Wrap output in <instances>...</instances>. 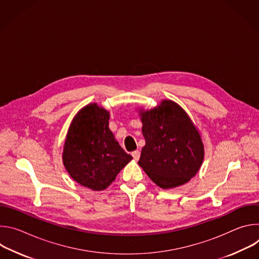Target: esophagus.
<instances>
[{
	"mask_svg": "<svg viewBox=\"0 0 259 259\" xmlns=\"http://www.w3.org/2000/svg\"><path fill=\"white\" fill-rule=\"evenodd\" d=\"M132 157H133V159H134L135 161H138L139 158H140V152H139V151L133 152V153H132Z\"/></svg>",
	"mask_w": 259,
	"mask_h": 259,
	"instance_id": "obj_1",
	"label": "esophagus"
}]
</instances>
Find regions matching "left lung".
Returning a JSON list of instances; mask_svg holds the SVG:
<instances>
[{
  "label": "left lung",
  "mask_w": 259,
  "mask_h": 259,
  "mask_svg": "<svg viewBox=\"0 0 259 259\" xmlns=\"http://www.w3.org/2000/svg\"><path fill=\"white\" fill-rule=\"evenodd\" d=\"M142 147L138 165L163 190L187 183L200 170L204 144L196 125L179 104L164 99L156 107L140 109Z\"/></svg>",
  "instance_id": "left-lung-1"
}]
</instances>
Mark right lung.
I'll return each mask as SVG.
<instances>
[{"label": "right lung", "mask_w": 259, "mask_h": 259, "mask_svg": "<svg viewBox=\"0 0 259 259\" xmlns=\"http://www.w3.org/2000/svg\"><path fill=\"white\" fill-rule=\"evenodd\" d=\"M109 112L89 103L73 117L63 145L62 162L70 177L92 191H103L132 160L108 128Z\"/></svg>", "instance_id": "right-lung-1"}]
</instances>
